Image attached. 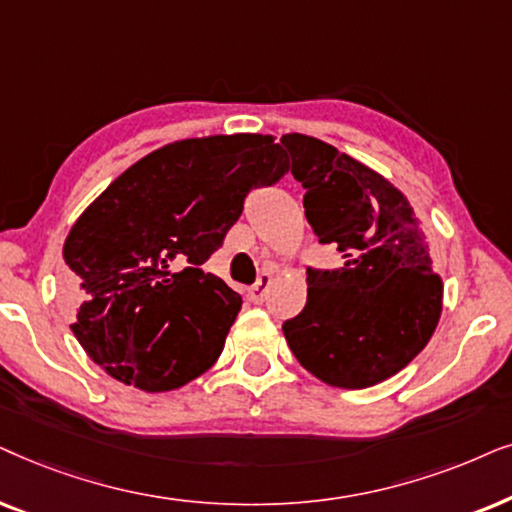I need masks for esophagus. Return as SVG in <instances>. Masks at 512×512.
<instances>
[{
	"instance_id": "esophagus-1",
	"label": "esophagus",
	"mask_w": 512,
	"mask_h": 512,
	"mask_svg": "<svg viewBox=\"0 0 512 512\" xmlns=\"http://www.w3.org/2000/svg\"><path fill=\"white\" fill-rule=\"evenodd\" d=\"M269 285H271V276L269 274H262L260 278H257L255 285H250L248 288V299L252 304H262L264 297H267L269 292Z\"/></svg>"
}]
</instances>
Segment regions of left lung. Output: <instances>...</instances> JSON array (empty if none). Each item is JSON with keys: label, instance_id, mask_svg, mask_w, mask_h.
Here are the masks:
<instances>
[{"label": "left lung", "instance_id": "obj_1", "mask_svg": "<svg viewBox=\"0 0 512 512\" xmlns=\"http://www.w3.org/2000/svg\"><path fill=\"white\" fill-rule=\"evenodd\" d=\"M290 173L320 243L344 252L337 271H306V306L283 323L299 365L337 388L381 384L433 337L442 278L419 217L393 182L302 133H285Z\"/></svg>", "mask_w": 512, "mask_h": 512}]
</instances>
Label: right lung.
<instances>
[{
  "instance_id": "add662e5",
  "label": "right lung",
  "mask_w": 512,
  "mask_h": 512,
  "mask_svg": "<svg viewBox=\"0 0 512 512\" xmlns=\"http://www.w3.org/2000/svg\"><path fill=\"white\" fill-rule=\"evenodd\" d=\"M288 168L274 135L177 140L142 156L72 224V332L109 377L145 393L189 384L215 365L241 297L203 262L252 187Z\"/></svg>"
}]
</instances>
